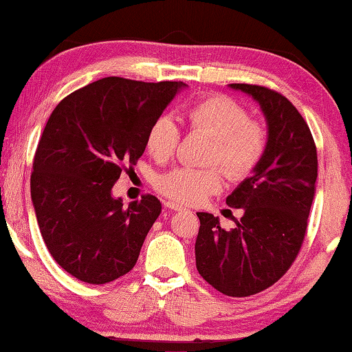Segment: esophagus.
<instances>
[{
	"instance_id": "esophagus-1",
	"label": "esophagus",
	"mask_w": 352,
	"mask_h": 352,
	"mask_svg": "<svg viewBox=\"0 0 352 352\" xmlns=\"http://www.w3.org/2000/svg\"><path fill=\"white\" fill-rule=\"evenodd\" d=\"M165 206L171 211H182V210H184V208H182L181 205H177V203H175V201H166Z\"/></svg>"
}]
</instances>
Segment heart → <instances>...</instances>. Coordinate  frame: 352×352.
Segmentation results:
<instances>
[{"instance_id":"heart-1","label":"heart","mask_w":352,"mask_h":352,"mask_svg":"<svg viewBox=\"0 0 352 352\" xmlns=\"http://www.w3.org/2000/svg\"><path fill=\"white\" fill-rule=\"evenodd\" d=\"M192 130L205 131L214 138L211 164H221L233 179L246 177L261 162L267 147V131L249 119L246 109L226 96L197 101L187 111ZM181 142V130L175 119L162 116L147 135V149L155 160L175 155ZM223 186L221 168H176L160 177L159 190L171 200L193 205L216 193Z\"/></svg>"}]
</instances>
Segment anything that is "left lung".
<instances>
[{
    "mask_svg": "<svg viewBox=\"0 0 352 352\" xmlns=\"http://www.w3.org/2000/svg\"><path fill=\"white\" fill-rule=\"evenodd\" d=\"M261 106L267 147L251 176L227 197L243 208L235 228L223 230L219 217L197 212V270L228 297H249L273 286L295 261L307 233L318 177V152L307 122L278 91L261 85L228 84Z\"/></svg>",
    "mask_w": 352,
    "mask_h": 352,
    "instance_id": "obj_1",
    "label": "left lung"
}]
</instances>
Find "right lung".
<instances>
[{
	"mask_svg": "<svg viewBox=\"0 0 352 352\" xmlns=\"http://www.w3.org/2000/svg\"><path fill=\"white\" fill-rule=\"evenodd\" d=\"M186 87L104 78L73 91L50 114L34 154L32 201L50 256L79 281L111 283L138 261L162 205L146 195L124 206L113 187Z\"/></svg>",
	"mask_w": 352,
	"mask_h": 352,
	"instance_id": "add662e5",
	"label": "right lung"
}]
</instances>
